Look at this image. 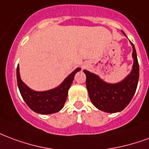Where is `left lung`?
<instances>
[{"label":"left lung","mask_w":149,"mask_h":149,"mask_svg":"<svg viewBox=\"0 0 149 149\" xmlns=\"http://www.w3.org/2000/svg\"><path fill=\"white\" fill-rule=\"evenodd\" d=\"M123 34L126 36L124 33ZM130 44L133 47L134 64L130 74L122 81L117 84H108L97 75L84 70L87 77L86 87L90 99L95 107L103 112L114 113L122 111L134 95L139 79V65L134 45L132 42Z\"/></svg>","instance_id":"1"}]
</instances>
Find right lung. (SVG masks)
<instances>
[{"instance_id": "add662e5", "label": "right lung", "mask_w": 149, "mask_h": 149, "mask_svg": "<svg viewBox=\"0 0 149 149\" xmlns=\"http://www.w3.org/2000/svg\"><path fill=\"white\" fill-rule=\"evenodd\" d=\"M81 70L77 68L66 77L61 84L54 89L46 91H36L27 87L22 81L19 67L17 66V83L22 97L33 112L39 114H52L62 109L66 101L68 91L71 87L75 74Z\"/></svg>"}]
</instances>
